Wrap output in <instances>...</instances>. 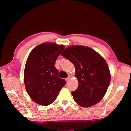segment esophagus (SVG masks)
Masks as SVG:
<instances>
[{
	"label": "esophagus",
	"instance_id": "34e87169",
	"mask_svg": "<svg viewBox=\"0 0 131 131\" xmlns=\"http://www.w3.org/2000/svg\"><path fill=\"white\" fill-rule=\"evenodd\" d=\"M70 78H71V76H68L67 78H66V81L67 82H68V81H69Z\"/></svg>",
	"mask_w": 131,
	"mask_h": 131
}]
</instances>
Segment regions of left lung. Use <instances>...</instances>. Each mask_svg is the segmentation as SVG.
Here are the masks:
<instances>
[{"mask_svg": "<svg viewBox=\"0 0 131 131\" xmlns=\"http://www.w3.org/2000/svg\"><path fill=\"white\" fill-rule=\"evenodd\" d=\"M61 56L75 67L78 86L72 94L75 102L84 107L98 103L106 94L111 81L106 60L94 50L85 46L68 47Z\"/></svg>", "mask_w": 131, "mask_h": 131, "instance_id": "left-lung-1", "label": "left lung"}]
</instances>
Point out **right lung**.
<instances>
[{
	"label": "right lung",
	"mask_w": 131,
	"mask_h": 131,
	"mask_svg": "<svg viewBox=\"0 0 131 131\" xmlns=\"http://www.w3.org/2000/svg\"><path fill=\"white\" fill-rule=\"evenodd\" d=\"M64 49L63 45L53 43L39 44L31 50L24 69V81L28 94L34 102L48 106L55 101L66 84L58 77L55 62Z\"/></svg>",
	"instance_id": "right-lung-1"
}]
</instances>
